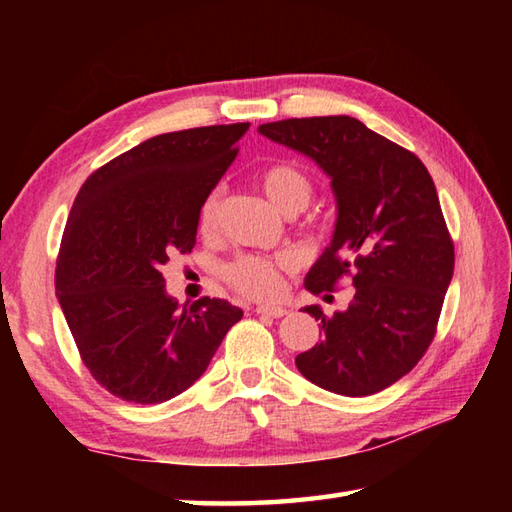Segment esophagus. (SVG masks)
<instances>
[{
	"label": "esophagus",
	"mask_w": 512,
	"mask_h": 512,
	"mask_svg": "<svg viewBox=\"0 0 512 512\" xmlns=\"http://www.w3.org/2000/svg\"><path fill=\"white\" fill-rule=\"evenodd\" d=\"M255 312L262 314V317H273V319H281L286 314V310L279 306H257Z\"/></svg>",
	"instance_id": "esophagus-1"
}]
</instances>
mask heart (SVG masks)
Returning a JSON list of instances; mask_svg holds the SVG:
<instances>
[{"mask_svg":"<svg viewBox=\"0 0 512 512\" xmlns=\"http://www.w3.org/2000/svg\"><path fill=\"white\" fill-rule=\"evenodd\" d=\"M259 189L281 213L297 215L306 209L314 195V182L306 169L295 162L279 160L257 173ZM220 191L213 189L200 204L198 226L204 235L213 233L220 224ZM284 259L259 255H239L222 268V277L233 290L250 299H275L284 288Z\"/></svg>","mask_w":512,"mask_h":512,"instance_id":"obj_1","label":"heart"}]
</instances>
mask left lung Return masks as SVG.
Wrapping results in <instances>:
<instances>
[{
    "label": "left lung",
    "instance_id": "1",
    "mask_svg": "<svg viewBox=\"0 0 512 512\" xmlns=\"http://www.w3.org/2000/svg\"><path fill=\"white\" fill-rule=\"evenodd\" d=\"M259 134L332 178L339 220L306 290L332 292L343 277L356 288L345 312L306 308L323 341L295 358L297 369L334 394H376L418 365L438 330L455 250L436 184L416 154L352 116L288 118Z\"/></svg>",
    "mask_w": 512,
    "mask_h": 512
}]
</instances>
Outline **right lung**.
I'll return each instance as SVG.
<instances>
[{"label": "right lung", "mask_w": 512, "mask_h": 512, "mask_svg": "<svg viewBox=\"0 0 512 512\" xmlns=\"http://www.w3.org/2000/svg\"><path fill=\"white\" fill-rule=\"evenodd\" d=\"M248 123L160 134L83 182L54 270L61 310L96 383L116 398L156 405L209 367L242 308L167 297L160 266L191 253L202 200L237 156Z\"/></svg>", "instance_id": "right-lung-1"}]
</instances>
